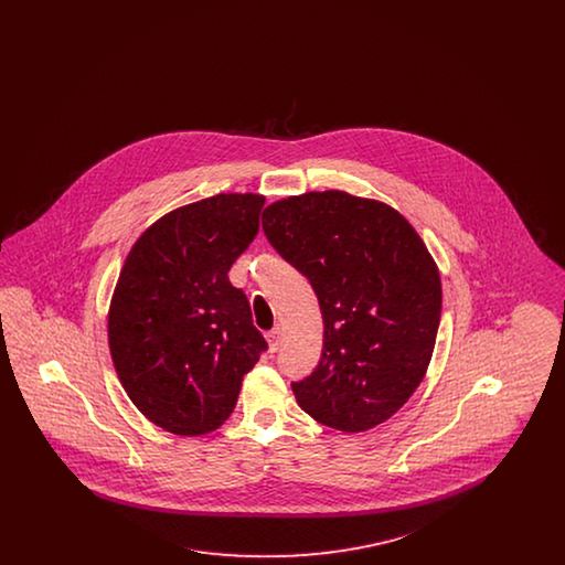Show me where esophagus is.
I'll return each instance as SVG.
<instances>
[{"label":"esophagus","mask_w":565,"mask_h":565,"mask_svg":"<svg viewBox=\"0 0 565 565\" xmlns=\"http://www.w3.org/2000/svg\"><path fill=\"white\" fill-rule=\"evenodd\" d=\"M281 339H284V332H281V328H279V326H275L273 330L267 332V341H269V348L273 353L279 350V345H281Z\"/></svg>","instance_id":"1"}]
</instances>
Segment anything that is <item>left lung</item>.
I'll return each instance as SVG.
<instances>
[{"label": "left lung", "instance_id": "8db88e82", "mask_svg": "<svg viewBox=\"0 0 565 565\" xmlns=\"http://www.w3.org/2000/svg\"><path fill=\"white\" fill-rule=\"evenodd\" d=\"M263 231L322 309V358L292 383L296 403L334 430L383 424L422 383L436 343L443 290L428 247L390 205L341 190L273 203Z\"/></svg>", "mask_w": 565, "mask_h": 565}]
</instances>
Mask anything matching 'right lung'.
I'll use <instances>...</instances> for the list:
<instances>
[{
  "mask_svg": "<svg viewBox=\"0 0 565 565\" xmlns=\"http://www.w3.org/2000/svg\"><path fill=\"white\" fill-rule=\"evenodd\" d=\"M260 194H215L152 224L129 252L109 305L118 379L159 428L199 436L233 413L267 351L247 296L228 281L258 235Z\"/></svg>",
  "mask_w": 565,
  "mask_h": 565,
  "instance_id": "obj_1",
  "label": "right lung"
}]
</instances>
